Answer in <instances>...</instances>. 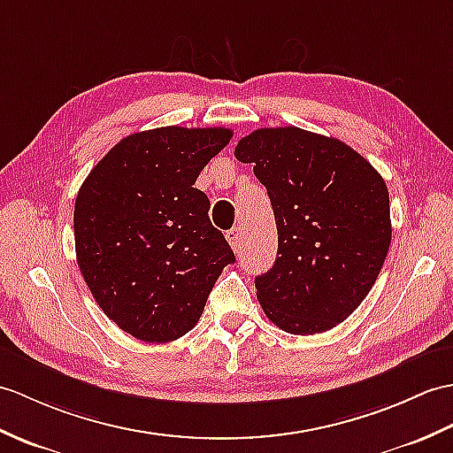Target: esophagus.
Masks as SVG:
<instances>
[{
  "instance_id": "esophagus-1",
  "label": "esophagus",
  "mask_w": 453,
  "mask_h": 453,
  "mask_svg": "<svg viewBox=\"0 0 453 453\" xmlns=\"http://www.w3.org/2000/svg\"><path fill=\"white\" fill-rule=\"evenodd\" d=\"M226 239H227V243L231 245V249H234L235 252H239V250H241V247H243V241H245V237H243V229H241V227L229 229L227 234H226Z\"/></svg>"
}]
</instances>
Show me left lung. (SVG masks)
<instances>
[{
    "label": "left lung",
    "mask_w": 453,
    "mask_h": 453,
    "mask_svg": "<svg viewBox=\"0 0 453 453\" xmlns=\"http://www.w3.org/2000/svg\"><path fill=\"white\" fill-rule=\"evenodd\" d=\"M255 164L278 227V257L257 297L278 328L320 334L359 307L390 249V195L351 146L299 127L257 129L235 146Z\"/></svg>",
    "instance_id": "left-lung-1"
}]
</instances>
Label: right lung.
Instances as JSON below:
<instances>
[{
    "label": "right lung",
    "instance_id": "1",
    "mask_svg": "<svg viewBox=\"0 0 453 453\" xmlns=\"http://www.w3.org/2000/svg\"><path fill=\"white\" fill-rule=\"evenodd\" d=\"M226 127H160L125 136L94 165L75 201L81 274L106 317L149 343L179 340L235 262L208 218L198 173L226 149Z\"/></svg>",
    "mask_w": 453,
    "mask_h": 453
}]
</instances>
